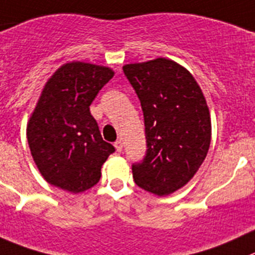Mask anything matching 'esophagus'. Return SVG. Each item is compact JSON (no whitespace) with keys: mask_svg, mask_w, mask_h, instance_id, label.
<instances>
[{"mask_svg":"<svg viewBox=\"0 0 255 255\" xmlns=\"http://www.w3.org/2000/svg\"><path fill=\"white\" fill-rule=\"evenodd\" d=\"M114 146H115L116 151L120 152L121 150H123V142H121V140H118V141L114 142Z\"/></svg>","mask_w":255,"mask_h":255,"instance_id":"34e87169","label":"esophagus"}]
</instances>
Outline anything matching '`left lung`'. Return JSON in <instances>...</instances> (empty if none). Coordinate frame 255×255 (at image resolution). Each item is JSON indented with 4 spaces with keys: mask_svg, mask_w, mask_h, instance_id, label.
I'll list each match as a JSON object with an SVG mask.
<instances>
[{
    "mask_svg": "<svg viewBox=\"0 0 255 255\" xmlns=\"http://www.w3.org/2000/svg\"><path fill=\"white\" fill-rule=\"evenodd\" d=\"M141 104L146 155L132 164L135 184L164 196L183 188L204 161L212 121L202 89L176 62L159 57L123 67Z\"/></svg>",
    "mask_w": 255,
    "mask_h": 255,
    "instance_id": "obj_1",
    "label": "left lung"
}]
</instances>
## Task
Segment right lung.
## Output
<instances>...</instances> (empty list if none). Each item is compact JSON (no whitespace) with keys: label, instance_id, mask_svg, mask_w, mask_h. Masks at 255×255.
Listing matches in <instances>:
<instances>
[{"label":"right lung","instance_id":"obj_1","mask_svg":"<svg viewBox=\"0 0 255 255\" xmlns=\"http://www.w3.org/2000/svg\"><path fill=\"white\" fill-rule=\"evenodd\" d=\"M114 76L109 67L74 61L48 79L27 124L31 155L48 184L82 193L99 183L115 147L104 141L90 105Z\"/></svg>","mask_w":255,"mask_h":255}]
</instances>
